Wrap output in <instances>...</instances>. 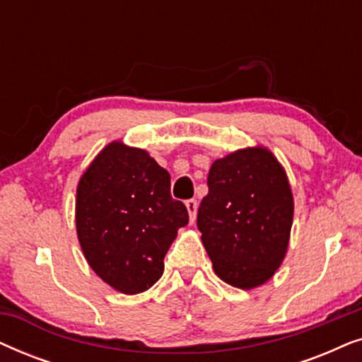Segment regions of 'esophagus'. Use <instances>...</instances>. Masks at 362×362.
I'll list each match as a JSON object with an SVG mask.
<instances>
[{"label": "esophagus", "mask_w": 362, "mask_h": 362, "mask_svg": "<svg viewBox=\"0 0 362 362\" xmlns=\"http://www.w3.org/2000/svg\"><path fill=\"white\" fill-rule=\"evenodd\" d=\"M186 207H187V212H189V222L196 221V212H197V201L196 199H187L186 201Z\"/></svg>", "instance_id": "1"}]
</instances>
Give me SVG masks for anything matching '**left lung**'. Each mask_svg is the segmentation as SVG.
I'll return each mask as SVG.
<instances>
[{
    "mask_svg": "<svg viewBox=\"0 0 362 362\" xmlns=\"http://www.w3.org/2000/svg\"><path fill=\"white\" fill-rule=\"evenodd\" d=\"M197 229L219 279L242 290L272 279L285 259L293 196L276 158L247 148L212 163Z\"/></svg>",
    "mask_w": 362,
    "mask_h": 362,
    "instance_id": "left-lung-1",
    "label": "left lung"
}]
</instances>
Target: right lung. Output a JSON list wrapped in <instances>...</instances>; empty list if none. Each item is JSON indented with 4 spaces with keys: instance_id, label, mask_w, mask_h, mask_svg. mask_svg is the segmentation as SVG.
I'll list each match as a JSON object with an SVG mask.
<instances>
[{
    "instance_id": "1",
    "label": "right lung",
    "mask_w": 362,
    "mask_h": 362,
    "mask_svg": "<svg viewBox=\"0 0 362 362\" xmlns=\"http://www.w3.org/2000/svg\"><path fill=\"white\" fill-rule=\"evenodd\" d=\"M171 177L145 150L113 141L77 186L76 224L92 270L127 295L155 285L186 206L171 197Z\"/></svg>"
}]
</instances>
